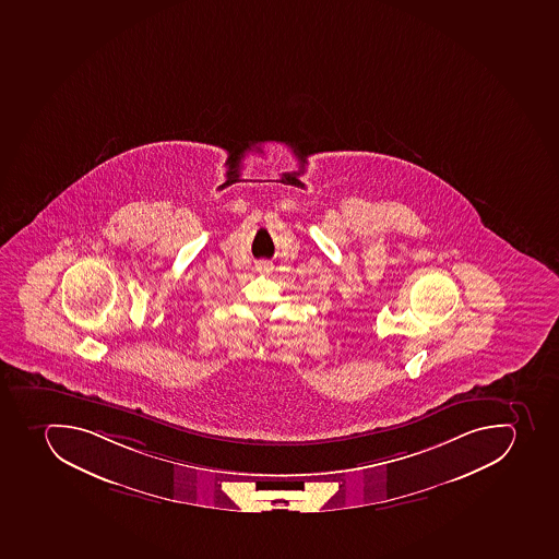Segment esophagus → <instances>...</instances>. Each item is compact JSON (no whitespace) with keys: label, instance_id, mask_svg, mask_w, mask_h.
<instances>
[{"label":"esophagus","instance_id":"34e87169","mask_svg":"<svg viewBox=\"0 0 559 559\" xmlns=\"http://www.w3.org/2000/svg\"><path fill=\"white\" fill-rule=\"evenodd\" d=\"M269 267H271V265H269V262L259 263L260 271H267Z\"/></svg>","mask_w":559,"mask_h":559}]
</instances>
